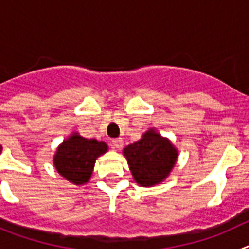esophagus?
I'll return each mask as SVG.
<instances>
[{"label": "esophagus", "mask_w": 249, "mask_h": 249, "mask_svg": "<svg viewBox=\"0 0 249 249\" xmlns=\"http://www.w3.org/2000/svg\"><path fill=\"white\" fill-rule=\"evenodd\" d=\"M111 145H113L114 149L120 150V149H122V147H123V145H124V141H123L122 138L113 139V141H111Z\"/></svg>", "instance_id": "esophagus-1"}]
</instances>
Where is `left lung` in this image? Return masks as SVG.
Masks as SVG:
<instances>
[{
	"label": "left lung",
	"mask_w": 249,
	"mask_h": 249,
	"mask_svg": "<svg viewBox=\"0 0 249 249\" xmlns=\"http://www.w3.org/2000/svg\"><path fill=\"white\" fill-rule=\"evenodd\" d=\"M136 183L145 187L162 182L178 160V149L154 129L123 150Z\"/></svg>",
	"instance_id": "8db88e82"
}]
</instances>
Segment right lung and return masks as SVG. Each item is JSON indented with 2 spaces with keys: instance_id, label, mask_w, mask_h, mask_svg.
<instances>
[{
  "instance_id": "obj_1",
  "label": "right lung",
  "mask_w": 249,
  "mask_h": 249,
  "mask_svg": "<svg viewBox=\"0 0 249 249\" xmlns=\"http://www.w3.org/2000/svg\"><path fill=\"white\" fill-rule=\"evenodd\" d=\"M107 151L108 145L104 141L86 139L73 133L58 146L53 163L69 182L84 185L90 178L97 158Z\"/></svg>"
}]
</instances>
